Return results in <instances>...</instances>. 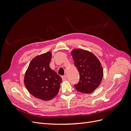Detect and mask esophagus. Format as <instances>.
<instances>
[{
  "mask_svg": "<svg viewBox=\"0 0 131 131\" xmlns=\"http://www.w3.org/2000/svg\"><path fill=\"white\" fill-rule=\"evenodd\" d=\"M62 80H66L67 79V77L66 75H63V76H62Z\"/></svg>",
  "mask_w": 131,
  "mask_h": 131,
  "instance_id": "esophagus-1",
  "label": "esophagus"
}]
</instances>
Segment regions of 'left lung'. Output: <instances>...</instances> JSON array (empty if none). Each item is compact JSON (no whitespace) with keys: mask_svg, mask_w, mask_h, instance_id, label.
Here are the masks:
<instances>
[{"mask_svg":"<svg viewBox=\"0 0 131 131\" xmlns=\"http://www.w3.org/2000/svg\"><path fill=\"white\" fill-rule=\"evenodd\" d=\"M74 64L79 74L80 81L75 88L80 92L91 93L100 85L103 77L101 62L95 55L88 50L75 49L71 51Z\"/></svg>","mask_w":131,"mask_h":131,"instance_id":"obj_1","label":"left lung"}]
</instances>
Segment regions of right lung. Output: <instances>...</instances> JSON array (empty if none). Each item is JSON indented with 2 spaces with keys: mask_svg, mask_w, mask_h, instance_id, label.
Returning <instances> with one entry per match:
<instances>
[{
  "mask_svg": "<svg viewBox=\"0 0 131 131\" xmlns=\"http://www.w3.org/2000/svg\"><path fill=\"white\" fill-rule=\"evenodd\" d=\"M51 52L34 57L26 70L24 83L29 92L43 101L52 100L59 92L62 82L61 77L51 69L49 64Z\"/></svg>",
  "mask_w": 131,
  "mask_h": 131,
  "instance_id": "add662e5",
  "label": "right lung"
}]
</instances>
